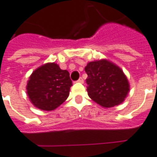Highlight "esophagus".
I'll return each mask as SVG.
<instances>
[{"label": "esophagus", "instance_id": "1", "mask_svg": "<svg viewBox=\"0 0 157 157\" xmlns=\"http://www.w3.org/2000/svg\"><path fill=\"white\" fill-rule=\"evenodd\" d=\"M77 82H79V83H83V82H84L83 78H82V77H80V78L77 80Z\"/></svg>", "mask_w": 157, "mask_h": 157}]
</instances>
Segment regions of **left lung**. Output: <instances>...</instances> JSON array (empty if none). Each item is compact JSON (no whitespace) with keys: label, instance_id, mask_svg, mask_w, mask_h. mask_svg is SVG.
Returning <instances> with one entry per match:
<instances>
[{"label":"left lung","instance_id":"left-lung-1","mask_svg":"<svg viewBox=\"0 0 157 157\" xmlns=\"http://www.w3.org/2000/svg\"><path fill=\"white\" fill-rule=\"evenodd\" d=\"M85 71L88 95L105 108L121 104L129 91V85L123 71L107 60L91 62Z\"/></svg>","mask_w":157,"mask_h":157}]
</instances>
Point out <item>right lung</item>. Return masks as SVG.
<instances>
[{
  "label": "right lung",
  "instance_id": "right-lung-1",
  "mask_svg": "<svg viewBox=\"0 0 157 157\" xmlns=\"http://www.w3.org/2000/svg\"><path fill=\"white\" fill-rule=\"evenodd\" d=\"M72 81L67 70L47 63L33 71L27 84V93L35 107L53 110L68 97Z\"/></svg>",
  "mask_w": 157,
  "mask_h": 157
}]
</instances>
